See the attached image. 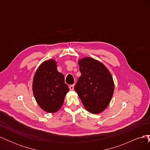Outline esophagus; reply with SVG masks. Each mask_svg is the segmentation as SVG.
<instances>
[{
  "instance_id": "esophagus-1",
  "label": "esophagus",
  "mask_w": 150,
  "mask_h": 150,
  "mask_svg": "<svg viewBox=\"0 0 150 150\" xmlns=\"http://www.w3.org/2000/svg\"><path fill=\"white\" fill-rule=\"evenodd\" d=\"M74 84H72L69 86V89L70 90H73L74 89Z\"/></svg>"
}]
</instances>
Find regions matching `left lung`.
I'll list each match as a JSON object with an SVG mask.
<instances>
[{
  "label": "left lung",
  "mask_w": 150,
  "mask_h": 150,
  "mask_svg": "<svg viewBox=\"0 0 150 150\" xmlns=\"http://www.w3.org/2000/svg\"><path fill=\"white\" fill-rule=\"evenodd\" d=\"M81 73L74 89L86 110L93 114L103 112L112 98L115 84L103 63L86 57L78 61Z\"/></svg>",
  "instance_id": "1"
}]
</instances>
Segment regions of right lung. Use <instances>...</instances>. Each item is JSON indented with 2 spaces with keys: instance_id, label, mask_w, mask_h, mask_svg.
Segmentation results:
<instances>
[{
  "instance_id": "1",
  "label": "right lung",
  "mask_w": 150,
  "mask_h": 150,
  "mask_svg": "<svg viewBox=\"0 0 150 150\" xmlns=\"http://www.w3.org/2000/svg\"><path fill=\"white\" fill-rule=\"evenodd\" d=\"M69 90L64 75L57 70V62L50 59L39 66L33 78V91L40 108L47 112H57Z\"/></svg>"
}]
</instances>
